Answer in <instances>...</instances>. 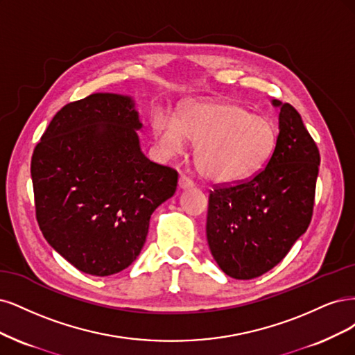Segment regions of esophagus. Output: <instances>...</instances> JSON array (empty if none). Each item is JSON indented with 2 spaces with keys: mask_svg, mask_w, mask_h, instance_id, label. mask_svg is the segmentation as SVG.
<instances>
[{
  "mask_svg": "<svg viewBox=\"0 0 355 355\" xmlns=\"http://www.w3.org/2000/svg\"><path fill=\"white\" fill-rule=\"evenodd\" d=\"M193 186H194V182H193L191 178H189V177L184 175V174L180 175V178H178V187H180V189H190V187H193Z\"/></svg>",
  "mask_w": 355,
  "mask_h": 355,
  "instance_id": "34e87169",
  "label": "esophagus"
}]
</instances>
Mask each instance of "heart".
Returning a JSON list of instances; mask_svg holds the SVG:
<instances>
[{
	"instance_id": "1",
	"label": "heart",
	"mask_w": 355,
	"mask_h": 355,
	"mask_svg": "<svg viewBox=\"0 0 355 355\" xmlns=\"http://www.w3.org/2000/svg\"><path fill=\"white\" fill-rule=\"evenodd\" d=\"M152 127L166 155L182 152L189 139L196 141L198 169L215 182H234L255 173L277 140L270 119L252 115L236 103H193L182 110L181 121L165 109H156Z\"/></svg>"
}]
</instances>
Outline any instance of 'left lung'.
<instances>
[{
  "mask_svg": "<svg viewBox=\"0 0 355 355\" xmlns=\"http://www.w3.org/2000/svg\"><path fill=\"white\" fill-rule=\"evenodd\" d=\"M280 107L279 135L267 165L249 180L215 184L207 237L220 268L250 280L276 267L311 223L320 153L289 103Z\"/></svg>",
  "mask_w": 355,
  "mask_h": 355,
  "instance_id": "obj_1",
  "label": "left lung"
}]
</instances>
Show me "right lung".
Segmentation results:
<instances>
[{
	"mask_svg": "<svg viewBox=\"0 0 355 355\" xmlns=\"http://www.w3.org/2000/svg\"><path fill=\"white\" fill-rule=\"evenodd\" d=\"M130 97L97 93L67 103L35 146L31 175L45 240L79 271L110 276L146 242L153 211L178 173L141 153Z\"/></svg>",
	"mask_w": 355,
	"mask_h": 355,
	"instance_id": "add662e5",
	"label": "right lung"
}]
</instances>
